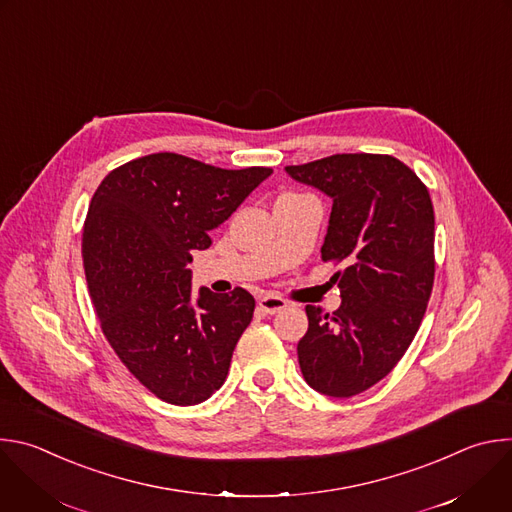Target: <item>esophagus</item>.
Returning a JSON list of instances; mask_svg holds the SVG:
<instances>
[{
	"label": "esophagus",
	"mask_w": 512,
	"mask_h": 512,
	"mask_svg": "<svg viewBox=\"0 0 512 512\" xmlns=\"http://www.w3.org/2000/svg\"><path fill=\"white\" fill-rule=\"evenodd\" d=\"M259 308H261L265 314H277V312H281V310L287 308V302L281 300V298H277V296H263V298L259 300Z\"/></svg>",
	"instance_id": "1"
}]
</instances>
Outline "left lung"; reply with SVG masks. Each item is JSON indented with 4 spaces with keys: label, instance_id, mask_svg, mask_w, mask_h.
<instances>
[{
    "label": "left lung",
    "instance_id": "8db88e82",
    "mask_svg": "<svg viewBox=\"0 0 512 512\" xmlns=\"http://www.w3.org/2000/svg\"><path fill=\"white\" fill-rule=\"evenodd\" d=\"M285 172L332 198L322 261L342 304L306 306L298 342L306 383L328 397H352L385 379L423 320L433 287L435 218L425 184L393 156L336 154Z\"/></svg>",
    "mask_w": 512,
    "mask_h": 512
}]
</instances>
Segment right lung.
<instances>
[{
	"mask_svg": "<svg viewBox=\"0 0 512 512\" xmlns=\"http://www.w3.org/2000/svg\"><path fill=\"white\" fill-rule=\"evenodd\" d=\"M271 172L162 152L115 168L93 194L83 265L101 330L129 373L166 403H202L227 379L255 300L243 287H200L194 300L188 263Z\"/></svg>",
	"mask_w": 512,
	"mask_h": 512,
	"instance_id": "right-lung-1",
	"label": "right lung"
}]
</instances>
